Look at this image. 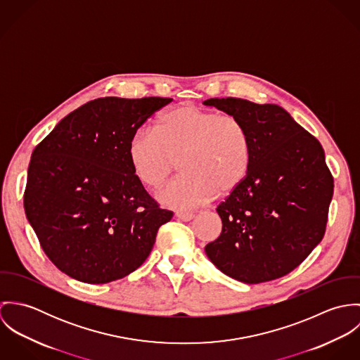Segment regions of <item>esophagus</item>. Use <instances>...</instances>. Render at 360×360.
Masks as SVG:
<instances>
[{
    "instance_id": "obj_1",
    "label": "esophagus",
    "mask_w": 360,
    "mask_h": 360,
    "mask_svg": "<svg viewBox=\"0 0 360 360\" xmlns=\"http://www.w3.org/2000/svg\"><path fill=\"white\" fill-rule=\"evenodd\" d=\"M176 217L183 220V221H190L194 219V213H190V212H177L176 213Z\"/></svg>"
}]
</instances>
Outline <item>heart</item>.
Wrapping results in <instances>:
<instances>
[{"instance_id":"b5f03b06","label":"heart","mask_w":360,"mask_h":360,"mask_svg":"<svg viewBox=\"0 0 360 360\" xmlns=\"http://www.w3.org/2000/svg\"><path fill=\"white\" fill-rule=\"evenodd\" d=\"M127 158L133 174L147 187L160 186L179 166L184 173L163 186L156 200L174 209H191L233 193L251 165V140L233 115L184 103L160 113L153 129H139Z\"/></svg>"}]
</instances>
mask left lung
<instances>
[{
  "mask_svg": "<svg viewBox=\"0 0 360 360\" xmlns=\"http://www.w3.org/2000/svg\"><path fill=\"white\" fill-rule=\"evenodd\" d=\"M204 103L237 116L251 140L250 170L216 207L223 227L206 255L245 284L280 278L308 257L326 231L334 180L323 147L278 105L233 97Z\"/></svg>",
  "mask_w": 360,
  "mask_h": 360,
  "instance_id": "obj_1",
  "label": "left lung"
}]
</instances>
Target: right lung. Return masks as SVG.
Here are the masks:
<instances>
[{"instance_id": "right-lung-1", "label": "right lung", "mask_w": 360, "mask_h": 360, "mask_svg": "<svg viewBox=\"0 0 360 360\" xmlns=\"http://www.w3.org/2000/svg\"><path fill=\"white\" fill-rule=\"evenodd\" d=\"M172 98L105 97L65 116L34 148L23 205L40 245L69 277L105 284L148 257L160 209L133 174L131 136Z\"/></svg>"}]
</instances>
